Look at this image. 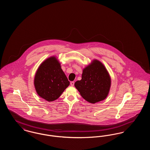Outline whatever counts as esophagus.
Segmentation results:
<instances>
[{
    "mask_svg": "<svg viewBox=\"0 0 150 150\" xmlns=\"http://www.w3.org/2000/svg\"><path fill=\"white\" fill-rule=\"evenodd\" d=\"M74 81H71V83H70V85L71 86H74Z\"/></svg>",
    "mask_w": 150,
    "mask_h": 150,
    "instance_id": "34e87169",
    "label": "esophagus"
}]
</instances>
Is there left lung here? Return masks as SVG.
Instances as JSON below:
<instances>
[{"label": "left lung", "instance_id": "obj_1", "mask_svg": "<svg viewBox=\"0 0 150 150\" xmlns=\"http://www.w3.org/2000/svg\"><path fill=\"white\" fill-rule=\"evenodd\" d=\"M111 85V79L106 67L96 59L83 69L81 80L74 84L81 97L91 103L105 100Z\"/></svg>", "mask_w": 150, "mask_h": 150}]
</instances>
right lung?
Listing matches in <instances>:
<instances>
[{
  "instance_id": "obj_1",
  "label": "right lung",
  "mask_w": 150,
  "mask_h": 150,
  "mask_svg": "<svg viewBox=\"0 0 150 150\" xmlns=\"http://www.w3.org/2000/svg\"><path fill=\"white\" fill-rule=\"evenodd\" d=\"M38 95L44 100L52 102L58 99L70 85L61 63L56 56L45 59L38 67L34 79Z\"/></svg>"
}]
</instances>
